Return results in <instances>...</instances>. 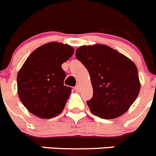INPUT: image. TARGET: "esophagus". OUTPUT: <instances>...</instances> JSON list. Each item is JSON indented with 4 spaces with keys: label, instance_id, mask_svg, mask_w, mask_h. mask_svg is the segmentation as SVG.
<instances>
[{
    "label": "esophagus",
    "instance_id": "34e87169",
    "mask_svg": "<svg viewBox=\"0 0 156 156\" xmlns=\"http://www.w3.org/2000/svg\"><path fill=\"white\" fill-rule=\"evenodd\" d=\"M75 90L76 91V92H79V91L80 90V87L79 84H77V85L75 87Z\"/></svg>",
    "mask_w": 156,
    "mask_h": 156
}]
</instances>
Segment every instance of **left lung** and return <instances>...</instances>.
<instances>
[{
	"label": "left lung",
	"mask_w": 156,
	"mask_h": 156,
	"mask_svg": "<svg viewBox=\"0 0 156 156\" xmlns=\"http://www.w3.org/2000/svg\"><path fill=\"white\" fill-rule=\"evenodd\" d=\"M76 56L89 72L93 98L87 101L91 112L113 119L127 111L140 91L136 65L106 45L81 46Z\"/></svg>",
	"instance_id": "8db88e82"
}]
</instances>
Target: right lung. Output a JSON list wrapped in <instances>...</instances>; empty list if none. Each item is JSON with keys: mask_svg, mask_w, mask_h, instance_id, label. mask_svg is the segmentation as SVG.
Returning <instances> with one entry per match:
<instances>
[{"mask_svg": "<svg viewBox=\"0 0 156 156\" xmlns=\"http://www.w3.org/2000/svg\"><path fill=\"white\" fill-rule=\"evenodd\" d=\"M68 44L48 43L34 50L17 76V93L24 106L41 118H51L63 111L72 88L65 86L62 64L72 56Z\"/></svg>", "mask_w": 156, "mask_h": 156, "instance_id": "obj_1", "label": "right lung"}]
</instances>
